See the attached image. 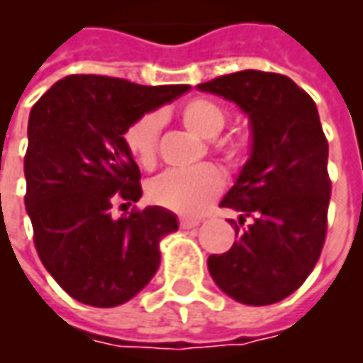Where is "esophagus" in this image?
Masks as SVG:
<instances>
[{"label": "esophagus", "mask_w": 363, "mask_h": 363, "mask_svg": "<svg viewBox=\"0 0 363 363\" xmlns=\"http://www.w3.org/2000/svg\"><path fill=\"white\" fill-rule=\"evenodd\" d=\"M200 218H181V228L182 229H190V228H196L200 225Z\"/></svg>", "instance_id": "34e87169"}]
</instances>
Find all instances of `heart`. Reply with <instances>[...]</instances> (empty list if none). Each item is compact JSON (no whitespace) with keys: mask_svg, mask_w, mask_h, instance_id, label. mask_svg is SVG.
Masks as SVG:
<instances>
[{"mask_svg":"<svg viewBox=\"0 0 363 363\" xmlns=\"http://www.w3.org/2000/svg\"><path fill=\"white\" fill-rule=\"evenodd\" d=\"M181 120L190 132L204 140L220 134L228 120V111L213 99L196 96L181 106ZM161 132V116L157 112H145L126 128L124 143L132 157L143 167H151L157 159V142ZM223 161L229 167H241L249 157V140L245 135L228 138L218 145ZM223 177L213 165H196L190 169H171L155 177L147 186L151 202L173 212L200 213L213 198L220 194Z\"/></svg>","mask_w":363,"mask_h":363,"instance_id":"heart-1","label":"heart"}]
</instances>
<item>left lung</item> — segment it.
I'll list each match as a JSON object with an SVG mask.
<instances>
[{"instance_id": "left-lung-1", "label": "left lung", "mask_w": 363, "mask_h": 363, "mask_svg": "<svg viewBox=\"0 0 363 363\" xmlns=\"http://www.w3.org/2000/svg\"><path fill=\"white\" fill-rule=\"evenodd\" d=\"M196 87L233 101L252 138L251 157L220 204L239 212V221L229 220L237 241L210 255L208 270L239 303H278L311 274L327 237L328 143L317 106L289 77L259 69Z\"/></svg>"}]
</instances>
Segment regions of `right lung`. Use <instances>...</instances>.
I'll return each mask as SVG.
<instances>
[{
    "label": "right lung",
    "mask_w": 363,
    "mask_h": 363,
    "mask_svg": "<svg viewBox=\"0 0 363 363\" xmlns=\"http://www.w3.org/2000/svg\"><path fill=\"white\" fill-rule=\"evenodd\" d=\"M189 89L67 75L33 106L25 206L44 268L77 301L126 303L157 272L159 243L179 229L177 216L147 206L112 218L111 208L142 198L140 169L124 143L126 128Z\"/></svg>",
    "instance_id": "add662e5"
}]
</instances>
